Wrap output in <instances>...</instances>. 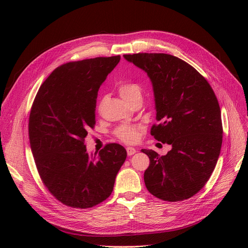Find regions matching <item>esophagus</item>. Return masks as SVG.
<instances>
[{
	"mask_svg": "<svg viewBox=\"0 0 248 248\" xmlns=\"http://www.w3.org/2000/svg\"><path fill=\"white\" fill-rule=\"evenodd\" d=\"M126 153H127V155H129V157H131V155H133L134 154L137 153V150L135 148H132V147H127L126 148Z\"/></svg>",
	"mask_w": 248,
	"mask_h": 248,
	"instance_id": "esophagus-1",
	"label": "esophagus"
}]
</instances>
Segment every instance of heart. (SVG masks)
I'll return each mask as SVG.
<instances>
[{"label":"heart","mask_w":248,"mask_h":248,"mask_svg":"<svg viewBox=\"0 0 248 248\" xmlns=\"http://www.w3.org/2000/svg\"><path fill=\"white\" fill-rule=\"evenodd\" d=\"M120 95L128 103L133 106L137 102L142 100V89L140 84L136 82L124 81L117 86ZM140 125L136 124H122L114 129V135L125 144H134L139 140Z\"/></svg>","instance_id":"1"}]
</instances>
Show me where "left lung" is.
<instances>
[{
	"mask_svg": "<svg viewBox=\"0 0 248 248\" xmlns=\"http://www.w3.org/2000/svg\"><path fill=\"white\" fill-rule=\"evenodd\" d=\"M153 83L158 124L151 135L172 146L166 155L153 150L144 174L148 191L177 202L197 194L212 175L222 145V122L210 84L190 64L165 53L125 54Z\"/></svg>",
	"mask_w": 248,
	"mask_h": 248,
	"instance_id": "8db88e82",
	"label": "left lung"
}]
</instances>
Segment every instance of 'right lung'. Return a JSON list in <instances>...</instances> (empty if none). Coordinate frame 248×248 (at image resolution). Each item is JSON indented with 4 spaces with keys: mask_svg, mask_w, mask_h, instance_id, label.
<instances>
[{
    "mask_svg": "<svg viewBox=\"0 0 248 248\" xmlns=\"http://www.w3.org/2000/svg\"><path fill=\"white\" fill-rule=\"evenodd\" d=\"M121 56L72 61L53 70L39 88L29 116V140L44 186L62 204L93 207L108 199L126 151L108 144L88 154L84 139L95 124L97 93Z\"/></svg>",
    "mask_w": 248,
    "mask_h": 248,
    "instance_id": "obj_1",
    "label": "right lung"
}]
</instances>
